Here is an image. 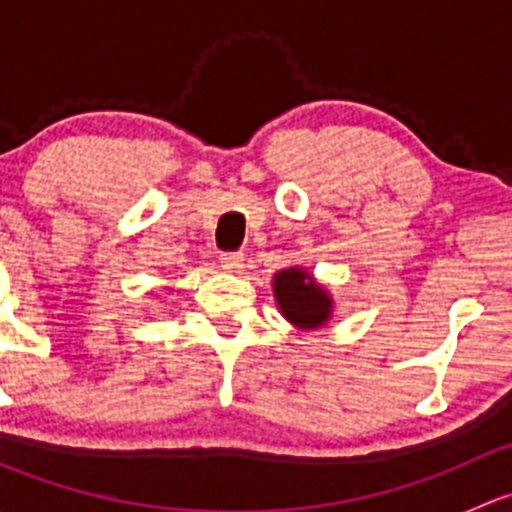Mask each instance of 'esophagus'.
Masks as SVG:
<instances>
[{"label": "esophagus", "instance_id": "34e87169", "mask_svg": "<svg viewBox=\"0 0 512 512\" xmlns=\"http://www.w3.org/2000/svg\"><path fill=\"white\" fill-rule=\"evenodd\" d=\"M220 267L227 272H240L245 267V255L242 252H223L220 255Z\"/></svg>", "mask_w": 512, "mask_h": 512}]
</instances>
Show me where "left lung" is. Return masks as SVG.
<instances>
[{
    "label": "left lung",
    "instance_id": "8db88e82",
    "mask_svg": "<svg viewBox=\"0 0 512 512\" xmlns=\"http://www.w3.org/2000/svg\"><path fill=\"white\" fill-rule=\"evenodd\" d=\"M277 307L282 317L299 329H317L329 322L334 312L332 294L302 267L280 270L272 280Z\"/></svg>",
    "mask_w": 512,
    "mask_h": 512
}]
</instances>
